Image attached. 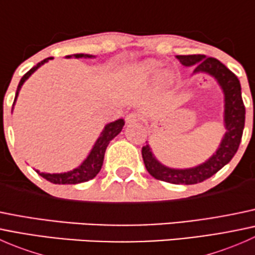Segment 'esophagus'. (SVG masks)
<instances>
[{
  "label": "esophagus",
  "instance_id": "34e87169",
  "mask_svg": "<svg viewBox=\"0 0 255 255\" xmlns=\"http://www.w3.org/2000/svg\"><path fill=\"white\" fill-rule=\"evenodd\" d=\"M138 121H139V115L134 112L129 113V115H127V117H126V122H127L128 125H134Z\"/></svg>",
  "mask_w": 255,
  "mask_h": 255
}]
</instances>
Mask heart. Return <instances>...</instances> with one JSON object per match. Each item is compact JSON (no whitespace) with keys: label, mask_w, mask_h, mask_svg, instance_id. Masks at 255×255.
<instances>
[{"label":"heart","mask_w":255,"mask_h":255,"mask_svg":"<svg viewBox=\"0 0 255 255\" xmlns=\"http://www.w3.org/2000/svg\"><path fill=\"white\" fill-rule=\"evenodd\" d=\"M155 68H156V65H154V64H150V65H148V68H146V70L150 71V73H151V71L155 70Z\"/></svg>","instance_id":"b5f03b06"}]
</instances>
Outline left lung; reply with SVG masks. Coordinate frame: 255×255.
I'll return each mask as SVG.
<instances>
[{
    "mask_svg": "<svg viewBox=\"0 0 255 255\" xmlns=\"http://www.w3.org/2000/svg\"><path fill=\"white\" fill-rule=\"evenodd\" d=\"M176 59L184 66L194 68L192 75L208 74L220 85L225 97L223 122L226 133L215 153L206 161L192 168L175 169L164 165L155 158L148 142H145L146 144L142 148V156L146 170L155 179L170 184L192 185L215 175L226 164L230 163L237 153L243 134L246 109L242 100L241 82L220 60L205 55H176Z\"/></svg>",
    "mask_w": 255,
    "mask_h": 255,
    "instance_id": "8db88e82",
    "label": "left lung"
}]
</instances>
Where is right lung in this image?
Returning a JSON list of instances; mask_svg holds the SVG:
<instances>
[{"instance_id": "add662e5", "label": "right lung", "mask_w": 255, "mask_h": 255, "mask_svg": "<svg viewBox=\"0 0 255 255\" xmlns=\"http://www.w3.org/2000/svg\"><path fill=\"white\" fill-rule=\"evenodd\" d=\"M65 58H95L94 55H90V54H73V55H68ZM53 58H47L44 60H42L40 63H38L37 65L33 66L22 79H20L19 84H18L16 97H14L13 106L16 104V100L18 97V94L20 91V87L23 86L25 81L30 78L33 73L38 70L42 65H44L45 63H48L49 60H51ZM12 111H13V107H12ZM123 126H125V120L120 118V120L115 121V122L107 123L105 126V128L102 129L101 134L97 138V140L95 142L94 146L90 150L89 155L86 156L84 161L78 166V168L73 169L70 171H66V173H56V174H50V173H40L39 170H35L40 176L44 177L48 181L53 182V184H59V185H66V184H80V182L89 181V180L94 179L97 174L100 173L102 168V164H104V158H105V151H106L107 145L110 142L116 137L117 134H120L121 130H122Z\"/></svg>"}]
</instances>
